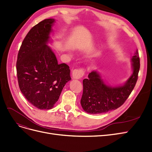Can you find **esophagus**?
Returning <instances> with one entry per match:
<instances>
[{
	"label": "esophagus",
	"instance_id": "34e87169",
	"mask_svg": "<svg viewBox=\"0 0 152 152\" xmlns=\"http://www.w3.org/2000/svg\"><path fill=\"white\" fill-rule=\"evenodd\" d=\"M85 75V70L83 69H76L72 71V76L74 79H80Z\"/></svg>",
	"mask_w": 152,
	"mask_h": 152
}]
</instances>
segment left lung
<instances>
[{"mask_svg": "<svg viewBox=\"0 0 152 152\" xmlns=\"http://www.w3.org/2000/svg\"><path fill=\"white\" fill-rule=\"evenodd\" d=\"M133 72L121 86L106 85L96 71L88 75V78L83 81V91L81 105L83 110L89 114L105 113L120 107L126 102L134 89L138 77L140 61L138 50L132 57Z\"/></svg>", "mask_w": 152, "mask_h": 152, "instance_id": "obj_1", "label": "left lung"}]
</instances>
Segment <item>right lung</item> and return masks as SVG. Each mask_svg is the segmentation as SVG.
Here are the masks:
<instances>
[{
    "instance_id": "add662e5",
    "label": "right lung",
    "mask_w": 152,
    "mask_h": 152,
    "mask_svg": "<svg viewBox=\"0 0 152 152\" xmlns=\"http://www.w3.org/2000/svg\"><path fill=\"white\" fill-rule=\"evenodd\" d=\"M53 19L34 26L23 40L16 62L19 87L23 95L39 109H50L59 99L66 83L71 80L69 67L58 64L49 40Z\"/></svg>"
}]
</instances>
